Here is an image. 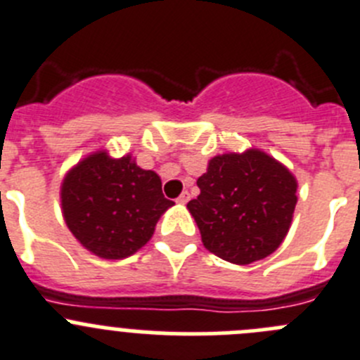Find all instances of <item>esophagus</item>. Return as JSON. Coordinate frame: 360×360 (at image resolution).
<instances>
[{"label":"esophagus","instance_id":"esophagus-1","mask_svg":"<svg viewBox=\"0 0 360 360\" xmlns=\"http://www.w3.org/2000/svg\"><path fill=\"white\" fill-rule=\"evenodd\" d=\"M189 200H191V194L187 193V191H184V193L180 194V196L176 198V203H180V205H186L187 201H189Z\"/></svg>","mask_w":360,"mask_h":360}]
</instances>
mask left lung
Instances as JSON below:
<instances>
[{
	"instance_id": "left-lung-1",
	"label": "left lung",
	"mask_w": 360,
	"mask_h": 360,
	"mask_svg": "<svg viewBox=\"0 0 360 360\" xmlns=\"http://www.w3.org/2000/svg\"><path fill=\"white\" fill-rule=\"evenodd\" d=\"M200 196L187 208L203 245L237 265L272 255L285 240L297 205V180L265 152L224 153L198 178Z\"/></svg>"
}]
</instances>
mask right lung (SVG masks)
Listing matches in <instances>:
<instances>
[{
  "label": "right lung",
  "instance_id": "1",
  "mask_svg": "<svg viewBox=\"0 0 360 360\" xmlns=\"http://www.w3.org/2000/svg\"><path fill=\"white\" fill-rule=\"evenodd\" d=\"M173 205L164 198L155 171L141 169L131 155L111 159L102 150L72 167L61 184L68 229L83 248L105 259L139 251Z\"/></svg>",
  "mask_w": 360,
  "mask_h": 360
}]
</instances>
